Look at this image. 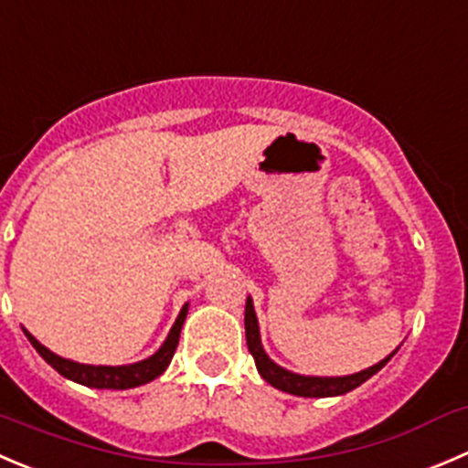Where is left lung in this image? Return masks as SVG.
I'll return each instance as SVG.
<instances>
[{
    "mask_svg": "<svg viewBox=\"0 0 468 468\" xmlns=\"http://www.w3.org/2000/svg\"><path fill=\"white\" fill-rule=\"evenodd\" d=\"M244 329H247L249 352H251L253 361H256V368L258 373H261V378L265 379L267 384H271L274 388H279V391L299 398H334L355 391L356 387L368 382L375 373H379V370L391 361V356L398 352L396 347L387 359L370 366V368L361 370V373L343 375V378H315V375H299L292 373V370H285L283 366H279L276 361H271L270 356H267L265 347H262L261 329H258V317L256 311H253L251 297H247V308H244Z\"/></svg>",
    "mask_w": 468,
    "mask_h": 468,
    "instance_id": "8db88e82",
    "label": "left lung"
}]
</instances>
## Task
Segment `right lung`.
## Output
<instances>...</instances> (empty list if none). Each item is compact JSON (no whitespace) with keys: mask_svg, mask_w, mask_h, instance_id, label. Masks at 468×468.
<instances>
[{"mask_svg":"<svg viewBox=\"0 0 468 468\" xmlns=\"http://www.w3.org/2000/svg\"><path fill=\"white\" fill-rule=\"evenodd\" d=\"M189 303H185L180 308L178 317H176L174 326H171L169 335H166L165 343L160 345L155 355H151L148 359L137 361V364L128 366H90V364H77V361L63 359V356L54 355L52 349L45 347L43 343L34 338L29 331L22 326L25 335L29 338V343L34 345V349L57 370L58 375H63L66 379H72V382L81 384V387L90 388H113V391H125V388L142 387V384L153 382V379L160 378L166 368H169L171 359L176 355V347H178L180 340V329L185 324V317H187Z\"/></svg>","mask_w":468,"mask_h":468,"instance_id":"1","label":"right lung"}]
</instances>
